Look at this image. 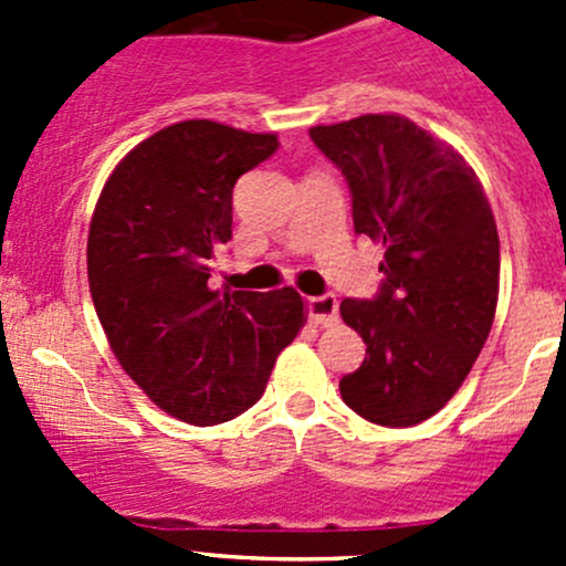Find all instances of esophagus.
Returning <instances> with one entry per match:
<instances>
[{"instance_id": "obj_1", "label": "esophagus", "mask_w": 566, "mask_h": 566, "mask_svg": "<svg viewBox=\"0 0 566 566\" xmlns=\"http://www.w3.org/2000/svg\"><path fill=\"white\" fill-rule=\"evenodd\" d=\"M306 312H310V319L315 325H334L336 317H339V306H336V298L331 293L306 298Z\"/></svg>"}]
</instances>
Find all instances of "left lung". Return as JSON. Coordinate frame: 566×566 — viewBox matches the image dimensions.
I'll return each instance as SVG.
<instances>
[{
  "label": "left lung",
  "instance_id": "obj_1",
  "mask_svg": "<svg viewBox=\"0 0 566 566\" xmlns=\"http://www.w3.org/2000/svg\"><path fill=\"white\" fill-rule=\"evenodd\" d=\"M312 142L350 188L356 235L384 243L380 290L339 312L367 345L339 380L361 419L413 427L460 389L499 301V230L476 175L397 114L317 125Z\"/></svg>",
  "mask_w": 566,
  "mask_h": 566
}]
</instances>
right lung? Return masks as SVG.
Wrapping results in <instances>:
<instances>
[{
    "mask_svg": "<svg viewBox=\"0 0 566 566\" xmlns=\"http://www.w3.org/2000/svg\"><path fill=\"white\" fill-rule=\"evenodd\" d=\"M276 150L273 134L175 123L119 161L90 224V293L108 345L136 386L188 424L249 410L304 325L293 287L219 293L208 282L232 241L238 177Z\"/></svg>",
    "mask_w": 566,
    "mask_h": 566,
    "instance_id": "right-lung-1",
    "label": "right lung"
}]
</instances>
